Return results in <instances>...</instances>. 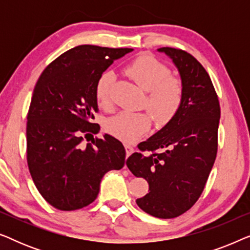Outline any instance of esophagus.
Returning a JSON list of instances; mask_svg holds the SVG:
<instances>
[{"instance_id": "obj_1", "label": "esophagus", "mask_w": 250, "mask_h": 250, "mask_svg": "<svg viewBox=\"0 0 250 250\" xmlns=\"http://www.w3.org/2000/svg\"><path fill=\"white\" fill-rule=\"evenodd\" d=\"M125 150H126V156H127V157L134 152V148H133V146H129V145H125Z\"/></svg>"}]
</instances>
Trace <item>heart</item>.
Instances as JSON below:
<instances>
[{"instance_id": "b5f03b06", "label": "heart", "mask_w": 250, "mask_h": 250, "mask_svg": "<svg viewBox=\"0 0 250 250\" xmlns=\"http://www.w3.org/2000/svg\"><path fill=\"white\" fill-rule=\"evenodd\" d=\"M126 74L146 91L145 105L158 126L169 124L179 114L184 101V84L172 75L165 62L150 54H142L125 67ZM115 75L104 71L95 83L94 94L104 109L111 107V87ZM151 116L146 111H122L105 122L109 134L121 141L133 143L146 135L151 127Z\"/></svg>"}]
</instances>
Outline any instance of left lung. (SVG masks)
I'll return each mask as SVG.
<instances>
[{"mask_svg":"<svg viewBox=\"0 0 250 250\" xmlns=\"http://www.w3.org/2000/svg\"><path fill=\"white\" fill-rule=\"evenodd\" d=\"M159 51L179 68L182 108L169 124L140 143V151L132 153L126 165L149 183L138 206L151 216L174 218L197 203L206 186L217 155L221 108L209 75L192 54L168 46Z\"/></svg>","mask_w":250,"mask_h":250,"instance_id":"obj_1","label":"left lung"}]
</instances>
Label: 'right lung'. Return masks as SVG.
Segmentation results:
<instances>
[{
  "label": "right lung",
  "mask_w": 250,
  "mask_h": 250,
  "mask_svg": "<svg viewBox=\"0 0 250 250\" xmlns=\"http://www.w3.org/2000/svg\"><path fill=\"white\" fill-rule=\"evenodd\" d=\"M133 49L78 45L54 59L37 81L27 114V164L34 184L51 206L81 209L93 203L102 177L125 164V149L111 135L97 134L94 88L115 59Z\"/></svg>",
  "instance_id": "right-lung-1"
}]
</instances>
